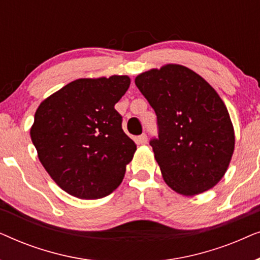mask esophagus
I'll return each mask as SVG.
<instances>
[{
    "mask_svg": "<svg viewBox=\"0 0 260 260\" xmlns=\"http://www.w3.org/2000/svg\"><path fill=\"white\" fill-rule=\"evenodd\" d=\"M137 143L138 144H147V142H148V137H147V135L145 134H143V135H141V136H138L137 137Z\"/></svg>",
    "mask_w": 260,
    "mask_h": 260,
    "instance_id": "1",
    "label": "esophagus"
}]
</instances>
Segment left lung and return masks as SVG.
Returning a JSON list of instances; mask_svg holds the SVG:
<instances>
[{"mask_svg":"<svg viewBox=\"0 0 260 260\" xmlns=\"http://www.w3.org/2000/svg\"><path fill=\"white\" fill-rule=\"evenodd\" d=\"M135 84L157 116L150 141L163 180L186 197L222 179L234 151V129L222 99L201 76L168 63L138 74Z\"/></svg>","mask_w":260,"mask_h":260,"instance_id":"left-lung-1","label":"left lung"}]
</instances>
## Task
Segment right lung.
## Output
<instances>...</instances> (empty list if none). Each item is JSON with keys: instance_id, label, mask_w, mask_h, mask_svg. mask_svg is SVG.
Instances as JSON below:
<instances>
[{"instance_id": "right-lung-1", "label": "right lung", "mask_w": 260, "mask_h": 260, "mask_svg": "<svg viewBox=\"0 0 260 260\" xmlns=\"http://www.w3.org/2000/svg\"><path fill=\"white\" fill-rule=\"evenodd\" d=\"M129 86L127 76L81 78L39 105L31 142L46 172L72 197L95 200L122 183L136 144L115 104Z\"/></svg>"}]
</instances>
